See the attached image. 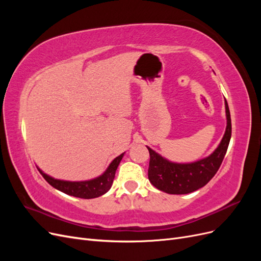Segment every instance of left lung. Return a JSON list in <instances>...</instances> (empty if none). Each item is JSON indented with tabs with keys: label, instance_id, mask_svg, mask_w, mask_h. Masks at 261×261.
<instances>
[{
	"label": "left lung",
	"instance_id": "obj_1",
	"mask_svg": "<svg viewBox=\"0 0 261 261\" xmlns=\"http://www.w3.org/2000/svg\"><path fill=\"white\" fill-rule=\"evenodd\" d=\"M226 129L218 148L209 156L193 163H174L148 148L150 153L148 178L160 191L183 195L193 193L206 185L215 176L222 163L232 135L231 115L225 100Z\"/></svg>",
	"mask_w": 261,
	"mask_h": 261
}]
</instances>
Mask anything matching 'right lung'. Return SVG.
<instances>
[{
    "instance_id": "obj_1",
    "label": "right lung",
    "mask_w": 261,
    "mask_h": 261,
    "mask_svg": "<svg viewBox=\"0 0 261 261\" xmlns=\"http://www.w3.org/2000/svg\"><path fill=\"white\" fill-rule=\"evenodd\" d=\"M124 153L116 156L115 159L110 163L108 169L103 174L89 180H83V181H69V180H62L57 179L45 174L40 169L37 168L40 172V174L43 178L48 181V183L53 186L54 188L59 189L64 194L78 197V198L84 199H91L97 198L102 195H105L113 184V179L115 176L116 169L120 164Z\"/></svg>"
}]
</instances>
